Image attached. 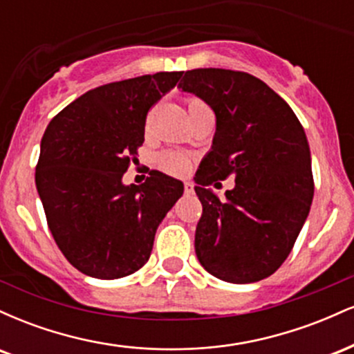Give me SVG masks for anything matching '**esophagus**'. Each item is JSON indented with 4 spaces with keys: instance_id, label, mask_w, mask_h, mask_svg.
I'll return each instance as SVG.
<instances>
[{
    "instance_id": "34e87169",
    "label": "esophagus",
    "mask_w": 354,
    "mask_h": 354,
    "mask_svg": "<svg viewBox=\"0 0 354 354\" xmlns=\"http://www.w3.org/2000/svg\"><path fill=\"white\" fill-rule=\"evenodd\" d=\"M194 191V185L191 181H185V193L191 194Z\"/></svg>"
}]
</instances>
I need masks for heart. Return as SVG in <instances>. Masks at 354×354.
Instances as JSON below:
<instances>
[{
  "mask_svg": "<svg viewBox=\"0 0 354 354\" xmlns=\"http://www.w3.org/2000/svg\"><path fill=\"white\" fill-rule=\"evenodd\" d=\"M196 111H209V108L206 106V103H203L201 100L189 98L188 115ZM158 166L171 174H185L189 169V160L185 156V154H180V153H163L160 158H158Z\"/></svg>",
  "mask_w": 354,
  "mask_h": 354,
  "instance_id": "1",
  "label": "heart"
}]
</instances>
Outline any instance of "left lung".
<instances>
[{
  "instance_id": "left-lung-1",
  "label": "left lung",
  "mask_w": 354,
  "mask_h": 354,
  "mask_svg": "<svg viewBox=\"0 0 354 354\" xmlns=\"http://www.w3.org/2000/svg\"><path fill=\"white\" fill-rule=\"evenodd\" d=\"M181 76L178 88L216 116L213 145L194 174L203 205L198 261L223 281L265 279L290 254L315 194L303 126L281 96L248 73L200 68ZM230 174L235 188L219 201L207 186Z\"/></svg>"
}]
</instances>
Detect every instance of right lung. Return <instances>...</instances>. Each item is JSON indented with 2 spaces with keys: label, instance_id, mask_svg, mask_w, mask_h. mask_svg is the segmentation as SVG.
Returning <instances> with one entry per match:
<instances>
[{
  "label": "right lung",
  "instance_id": "add662e5",
  "mask_svg": "<svg viewBox=\"0 0 354 354\" xmlns=\"http://www.w3.org/2000/svg\"><path fill=\"white\" fill-rule=\"evenodd\" d=\"M180 78L171 71L104 84L48 124L36 189L56 245L81 273L118 279L145 266L158 226L183 196V183L156 169L140 186L123 183L146 113Z\"/></svg>",
  "mask_w": 354,
  "mask_h": 354
}]
</instances>
